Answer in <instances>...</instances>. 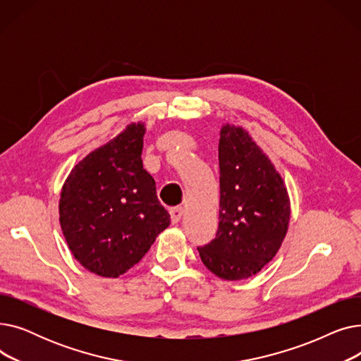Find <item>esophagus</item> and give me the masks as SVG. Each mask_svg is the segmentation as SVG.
Instances as JSON below:
<instances>
[{"label":"esophagus","instance_id":"34e87169","mask_svg":"<svg viewBox=\"0 0 361 361\" xmlns=\"http://www.w3.org/2000/svg\"><path fill=\"white\" fill-rule=\"evenodd\" d=\"M169 215H171V221H173V224L180 222V219L184 215V207H181V206L173 207V209H169Z\"/></svg>","mask_w":361,"mask_h":361}]
</instances>
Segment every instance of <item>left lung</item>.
Wrapping results in <instances>:
<instances>
[{"instance_id":"8db88e82","label":"left lung","mask_w":361,"mask_h":361,"mask_svg":"<svg viewBox=\"0 0 361 361\" xmlns=\"http://www.w3.org/2000/svg\"><path fill=\"white\" fill-rule=\"evenodd\" d=\"M219 224L197 247L204 267L225 281L260 272L287 235L291 206L281 174L243 127L219 133Z\"/></svg>"}]
</instances>
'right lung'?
Masks as SVG:
<instances>
[{
  "mask_svg": "<svg viewBox=\"0 0 361 361\" xmlns=\"http://www.w3.org/2000/svg\"><path fill=\"white\" fill-rule=\"evenodd\" d=\"M143 123L86 155L68 174L60 197V225L83 268L117 278L147 253L171 224L143 168Z\"/></svg>",
  "mask_w": 361,
  "mask_h": 361,
  "instance_id": "obj_1",
  "label": "right lung"
}]
</instances>
